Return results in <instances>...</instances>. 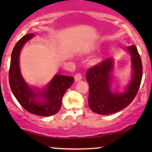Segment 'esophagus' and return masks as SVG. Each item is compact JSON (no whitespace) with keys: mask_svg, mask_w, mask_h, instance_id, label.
<instances>
[{"mask_svg":"<svg viewBox=\"0 0 152 152\" xmlns=\"http://www.w3.org/2000/svg\"><path fill=\"white\" fill-rule=\"evenodd\" d=\"M74 78H75V81H80V80L81 79L82 76H81V75L80 74H76V75H75Z\"/></svg>","mask_w":152,"mask_h":152,"instance_id":"esophagus-1","label":"esophagus"}]
</instances>
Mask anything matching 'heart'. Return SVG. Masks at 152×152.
I'll return each mask as SVG.
<instances>
[{
  "instance_id": "heart-1",
  "label": "heart",
  "mask_w": 152,
  "mask_h": 152,
  "mask_svg": "<svg viewBox=\"0 0 152 152\" xmlns=\"http://www.w3.org/2000/svg\"><path fill=\"white\" fill-rule=\"evenodd\" d=\"M99 60H100V59H99V58H94L93 61H92V63H93V64H96V63H98L99 61Z\"/></svg>"
}]
</instances>
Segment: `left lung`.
<instances>
[{
    "instance_id": "obj_1",
    "label": "left lung",
    "mask_w": 152,
    "mask_h": 152,
    "mask_svg": "<svg viewBox=\"0 0 152 152\" xmlns=\"http://www.w3.org/2000/svg\"><path fill=\"white\" fill-rule=\"evenodd\" d=\"M127 50L131 55L133 74L124 93L111 91L112 58L106 59L87 71L86 80L89 86L88 102L94 112L102 115L114 114L128 106L135 98L142 78V59L134 45L128 47Z\"/></svg>"
}]
</instances>
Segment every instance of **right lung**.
Segmentation results:
<instances>
[{"label":"right lung","mask_w":152,"mask_h":152,"mask_svg":"<svg viewBox=\"0 0 152 152\" xmlns=\"http://www.w3.org/2000/svg\"><path fill=\"white\" fill-rule=\"evenodd\" d=\"M34 36V34L26 35L13 48L9 69V84L15 99L26 111L38 116H52L60 110L64 94L73 84L74 78L56 74L43 91H38V93L27 84L20 74L19 55L24 44ZM40 98L42 99L41 100Z\"/></svg>","instance_id":"add662e5"}]
</instances>
